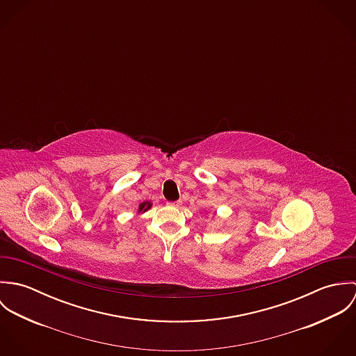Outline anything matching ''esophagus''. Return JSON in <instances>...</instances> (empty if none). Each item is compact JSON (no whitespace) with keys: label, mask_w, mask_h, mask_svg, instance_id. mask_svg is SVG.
Returning a JSON list of instances; mask_svg holds the SVG:
<instances>
[{"label":"esophagus","mask_w":356,"mask_h":356,"mask_svg":"<svg viewBox=\"0 0 356 356\" xmlns=\"http://www.w3.org/2000/svg\"><path fill=\"white\" fill-rule=\"evenodd\" d=\"M167 205H171V207H179L181 205V202L178 200V202H168Z\"/></svg>","instance_id":"obj_1"}]
</instances>
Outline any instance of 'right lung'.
Segmentation results:
<instances>
[{
	"label": "right lung",
	"mask_w": 356,
	"mask_h": 356,
	"mask_svg": "<svg viewBox=\"0 0 356 356\" xmlns=\"http://www.w3.org/2000/svg\"><path fill=\"white\" fill-rule=\"evenodd\" d=\"M149 208H151V203L145 202V203L140 204V209H138V211H140V212H141V211H148Z\"/></svg>",
	"instance_id": "1"
}]
</instances>
